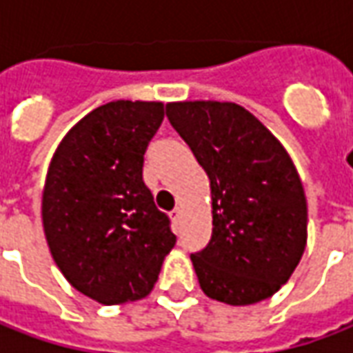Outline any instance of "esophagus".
I'll list each match as a JSON object with an SVG mask.
<instances>
[{"mask_svg":"<svg viewBox=\"0 0 353 353\" xmlns=\"http://www.w3.org/2000/svg\"><path fill=\"white\" fill-rule=\"evenodd\" d=\"M170 217H172V221L179 223V219H181V210L179 208H176V210H172V214H170Z\"/></svg>","mask_w":353,"mask_h":353,"instance_id":"34e87169","label":"esophagus"}]
</instances>
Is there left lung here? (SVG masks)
I'll return each mask as SVG.
<instances>
[{"label": "left lung", "mask_w": 353, "mask_h": 353, "mask_svg": "<svg viewBox=\"0 0 353 353\" xmlns=\"http://www.w3.org/2000/svg\"><path fill=\"white\" fill-rule=\"evenodd\" d=\"M166 117L210 177L212 240L191 255L200 288L232 306L272 296L306 248V196L288 151L232 101H172Z\"/></svg>", "instance_id": "1"}]
</instances>
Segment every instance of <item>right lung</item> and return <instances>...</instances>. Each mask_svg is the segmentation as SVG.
<instances>
[{"label":"right lung","instance_id":"right-lung-1","mask_svg":"<svg viewBox=\"0 0 353 353\" xmlns=\"http://www.w3.org/2000/svg\"><path fill=\"white\" fill-rule=\"evenodd\" d=\"M162 119V101H109L65 134L50 161L41 204L50 255L101 304L149 295L176 245L143 183V154Z\"/></svg>","mask_w":353,"mask_h":353}]
</instances>
